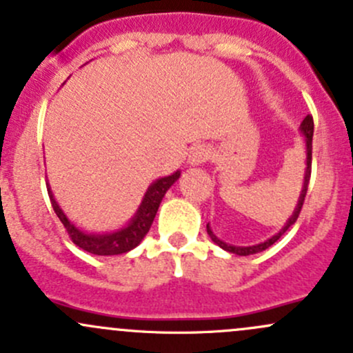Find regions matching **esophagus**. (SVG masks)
I'll use <instances>...</instances> for the list:
<instances>
[{"label": "esophagus", "instance_id": "esophagus-1", "mask_svg": "<svg viewBox=\"0 0 353 353\" xmlns=\"http://www.w3.org/2000/svg\"><path fill=\"white\" fill-rule=\"evenodd\" d=\"M210 157H211L210 148L205 147V145H198V147L192 148L191 154H189V164H191V165H201V164H205V162Z\"/></svg>", "mask_w": 353, "mask_h": 353}]
</instances>
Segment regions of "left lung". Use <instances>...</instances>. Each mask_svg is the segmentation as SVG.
<instances>
[{
	"label": "left lung",
	"mask_w": 353,
	"mask_h": 353,
	"mask_svg": "<svg viewBox=\"0 0 353 353\" xmlns=\"http://www.w3.org/2000/svg\"><path fill=\"white\" fill-rule=\"evenodd\" d=\"M313 117L311 114H307L306 118L303 120L301 127V133L304 135V143H306V170H304V181H303V189H301V194H299V199H298V205H296L294 211H292L291 218L288 220V223L283 226V230H281L279 233H276L274 236H270L269 240H265V242H261L257 245H252V247H235V245H230V243H225L221 242L220 239H218L216 235H214L213 232H211L210 228V223L206 225V230H208V235H210V239L213 240L214 243L218 245V247H221L223 250L230 252V254H235V255H252V254H259V252L265 250V248H269L270 245H274L277 242V240L281 239V236L284 235L285 232H288L289 228H291L292 225L296 223V220H298L299 213H301V208H303V203H304V198H306V191H307V184H310V177H311V152H313Z\"/></svg>",
	"instance_id": "obj_1"
}]
</instances>
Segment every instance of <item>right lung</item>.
Returning a JSON list of instances; mask_svg holds the SVG:
<instances>
[{
	"label": "right lung",
	"mask_w": 353,
	"mask_h": 353,
	"mask_svg": "<svg viewBox=\"0 0 353 353\" xmlns=\"http://www.w3.org/2000/svg\"><path fill=\"white\" fill-rule=\"evenodd\" d=\"M179 176L181 170H176V172L170 174V176L161 177V179H157L155 183H152L150 188L147 189L145 196H143L142 205L137 210L135 216L128 221L127 226L111 233H86L83 232V230H79L68 216H65L62 208L57 205L49 184H47V191H49V198L55 214H57L59 220L62 221L65 232L69 233L70 240H72L77 247L94 255H120L127 254V252L135 248L137 245L142 242L143 236H145L148 230H150L152 221H154L155 214H157L159 205H161L162 198L165 196L167 189L179 179Z\"/></svg>",
	"instance_id": "add662e5"
}]
</instances>
